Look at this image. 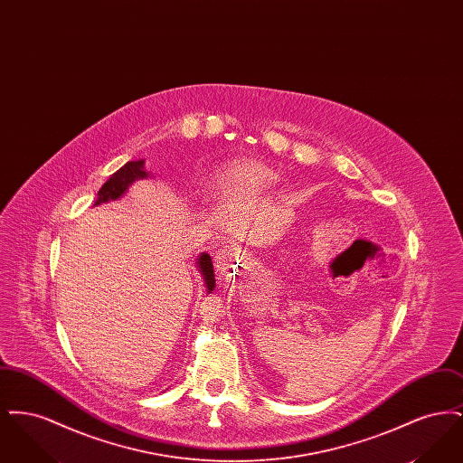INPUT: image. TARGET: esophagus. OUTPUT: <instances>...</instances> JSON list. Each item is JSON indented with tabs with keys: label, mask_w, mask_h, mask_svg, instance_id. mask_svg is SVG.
Returning a JSON list of instances; mask_svg holds the SVG:
<instances>
[{
	"label": "esophagus",
	"mask_w": 463,
	"mask_h": 463,
	"mask_svg": "<svg viewBox=\"0 0 463 463\" xmlns=\"http://www.w3.org/2000/svg\"><path fill=\"white\" fill-rule=\"evenodd\" d=\"M236 248H232V246H223L221 248L219 251H217V255H215V264L219 269H227V265L231 264L232 260H234V257H236V251H234Z\"/></svg>",
	"instance_id": "obj_1"
}]
</instances>
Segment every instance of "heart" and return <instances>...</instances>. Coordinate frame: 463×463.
I'll use <instances>...</instances> for the list:
<instances>
[{"label": "heart", "instance_id": "1", "mask_svg": "<svg viewBox=\"0 0 463 463\" xmlns=\"http://www.w3.org/2000/svg\"><path fill=\"white\" fill-rule=\"evenodd\" d=\"M276 175L272 170L257 163L231 166L215 180V193L222 196H238L244 193H257L274 185Z\"/></svg>", "mask_w": 463, "mask_h": 463}]
</instances>
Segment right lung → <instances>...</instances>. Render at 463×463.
Wrapping results in <instances>:
<instances>
[{
  "mask_svg": "<svg viewBox=\"0 0 463 463\" xmlns=\"http://www.w3.org/2000/svg\"><path fill=\"white\" fill-rule=\"evenodd\" d=\"M147 174L144 170V159L140 161H128L125 166H121L116 174L109 176V180L100 187L99 198L95 201V206L100 203H108L112 199H118L125 194V191L132 185L135 180L146 178ZM199 269L203 272V278L206 281L208 291L215 288V274H213V264L208 253H203L198 260Z\"/></svg>",
  "mask_w": 463,
  "mask_h": 463,
  "instance_id": "1",
  "label": "right lung"
}]
</instances>
